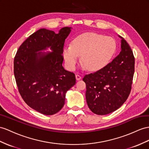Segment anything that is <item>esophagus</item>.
<instances>
[{"mask_svg":"<svg viewBox=\"0 0 149 149\" xmlns=\"http://www.w3.org/2000/svg\"><path fill=\"white\" fill-rule=\"evenodd\" d=\"M75 78H76V80H77V81H79V80H81V75H75Z\"/></svg>","mask_w":149,"mask_h":149,"instance_id":"obj_1","label":"esophagus"}]
</instances>
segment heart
<instances>
[{
	"instance_id": "heart-1",
	"label": "heart",
	"mask_w": 149,
	"mask_h": 149,
	"mask_svg": "<svg viewBox=\"0 0 149 149\" xmlns=\"http://www.w3.org/2000/svg\"><path fill=\"white\" fill-rule=\"evenodd\" d=\"M116 48L113 38L90 33L77 37L72 45L65 46L63 55L68 69L74 70L82 56V63L87 69L96 71L108 64Z\"/></svg>"
}]
</instances>
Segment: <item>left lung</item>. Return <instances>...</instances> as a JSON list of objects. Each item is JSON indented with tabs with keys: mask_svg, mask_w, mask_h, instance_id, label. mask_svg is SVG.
Masks as SVG:
<instances>
[{
	"mask_svg": "<svg viewBox=\"0 0 149 149\" xmlns=\"http://www.w3.org/2000/svg\"><path fill=\"white\" fill-rule=\"evenodd\" d=\"M118 36L121 38L118 55L104 67L83 78L86 84L87 106L91 111L98 115L116 111L130 93L135 58L127 41Z\"/></svg>",
	"mask_w": 149,
	"mask_h": 149,
	"instance_id": "obj_1",
	"label": "left lung"
}]
</instances>
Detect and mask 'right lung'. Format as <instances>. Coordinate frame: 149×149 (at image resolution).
Returning a JSON list of instances; mask_svg holds the SVG:
<instances>
[{
    "instance_id": "add662e5",
    "label": "right lung",
    "mask_w": 149,
    "mask_h": 149,
    "mask_svg": "<svg viewBox=\"0 0 149 149\" xmlns=\"http://www.w3.org/2000/svg\"><path fill=\"white\" fill-rule=\"evenodd\" d=\"M72 29L65 27L58 33L38 30L22 43L14 58V74L21 97L45 115L63 108L67 91L75 84L74 74L62 66L63 45ZM48 49L52 52H44Z\"/></svg>"
}]
</instances>
